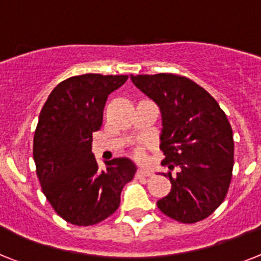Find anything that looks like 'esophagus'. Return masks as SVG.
I'll list each match as a JSON object with an SVG mask.
<instances>
[{"instance_id": "1", "label": "esophagus", "mask_w": 261, "mask_h": 261, "mask_svg": "<svg viewBox=\"0 0 261 261\" xmlns=\"http://www.w3.org/2000/svg\"><path fill=\"white\" fill-rule=\"evenodd\" d=\"M137 175H138V176H146V178H147V176H151V171L148 170V168L141 167L139 170H138Z\"/></svg>"}]
</instances>
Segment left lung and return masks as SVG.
<instances>
[{
	"label": "left lung",
	"mask_w": 261,
	"mask_h": 261,
	"mask_svg": "<svg viewBox=\"0 0 261 261\" xmlns=\"http://www.w3.org/2000/svg\"><path fill=\"white\" fill-rule=\"evenodd\" d=\"M161 110V148L171 191L156 201L180 223L208 218L224 200L233 168V134L227 115L194 81L175 74L131 75Z\"/></svg>",
	"instance_id": "1"
}]
</instances>
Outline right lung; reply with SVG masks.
I'll return each instance as SVG.
<instances>
[{
	"label": "right lung",
	"mask_w": 261,
	"mask_h": 261,
	"mask_svg": "<svg viewBox=\"0 0 261 261\" xmlns=\"http://www.w3.org/2000/svg\"><path fill=\"white\" fill-rule=\"evenodd\" d=\"M127 78L71 76L54 87L39 114L33 143L37 175L54 211L74 225L97 224L117 211L120 192L137 172L128 158L99 168L91 151L107 97Z\"/></svg>",
	"instance_id": "right-lung-1"
}]
</instances>
